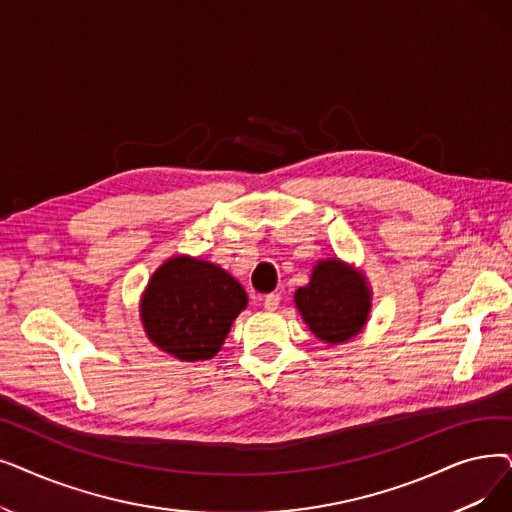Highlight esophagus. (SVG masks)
Returning a JSON list of instances; mask_svg holds the SVG:
<instances>
[{
    "instance_id": "obj_1",
    "label": "esophagus",
    "mask_w": 512,
    "mask_h": 512,
    "mask_svg": "<svg viewBox=\"0 0 512 512\" xmlns=\"http://www.w3.org/2000/svg\"><path fill=\"white\" fill-rule=\"evenodd\" d=\"M278 305H280V295H278V293L265 295V299H263V307H265V309L274 311V309H278Z\"/></svg>"
}]
</instances>
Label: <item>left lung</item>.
I'll return each mask as SVG.
<instances>
[{"instance_id": "left-lung-1", "label": "left lung", "mask_w": 512, "mask_h": 512, "mask_svg": "<svg viewBox=\"0 0 512 512\" xmlns=\"http://www.w3.org/2000/svg\"><path fill=\"white\" fill-rule=\"evenodd\" d=\"M295 303L314 335L337 345L364 328L370 311V291L362 274L351 272L339 259L320 261L307 286L295 293Z\"/></svg>"}]
</instances>
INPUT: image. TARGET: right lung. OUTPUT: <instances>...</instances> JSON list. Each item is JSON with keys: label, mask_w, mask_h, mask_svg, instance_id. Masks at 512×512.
<instances>
[{"label": "right lung", "mask_w": 512, "mask_h": 512, "mask_svg": "<svg viewBox=\"0 0 512 512\" xmlns=\"http://www.w3.org/2000/svg\"><path fill=\"white\" fill-rule=\"evenodd\" d=\"M244 307L247 293L226 270L175 257L154 272L142 299V322L154 345L177 360L196 362L221 349Z\"/></svg>", "instance_id": "obj_1"}]
</instances>
